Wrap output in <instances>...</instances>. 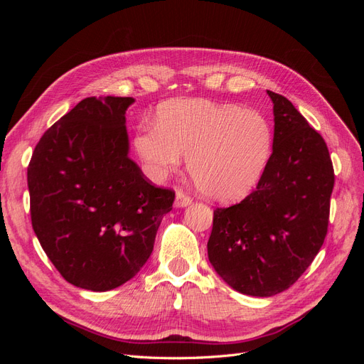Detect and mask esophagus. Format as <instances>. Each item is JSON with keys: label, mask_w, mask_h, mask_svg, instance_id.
<instances>
[{"label": "esophagus", "mask_w": 364, "mask_h": 364, "mask_svg": "<svg viewBox=\"0 0 364 364\" xmlns=\"http://www.w3.org/2000/svg\"><path fill=\"white\" fill-rule=\"evenodd\" d=\"M191 202H193V199L183 190H179L178 193H176V202H174V205L178 206V208L188 206Z\"/></svg>", "instance_id": "esophagus-1"}]
</instances>
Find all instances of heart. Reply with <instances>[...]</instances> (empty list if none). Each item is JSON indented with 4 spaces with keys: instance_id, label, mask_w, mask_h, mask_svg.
Returning <instances> with one entry per match:
<instances>
[{
    "instance_id": "b5f03b06",
    "label": "heart",
    "mask_w": 364,
    "mask_h": 364,
    "mask_svg": "<svg viewBox=\"0 0 364 364\" xmlns=\"http://www.w3.org/2000/svg\"><path fill=\"white\" fill-rule=\"evenodd\" d=\"M134 142L153 178L178 173L185 156L197 188L228 202L259 181L272 153L273 132L255 109L191 98L164 105L156 124L141 126Z\"/></svg>"
}]
</instances>
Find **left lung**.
Masks as SVG:
<instances>
[{
	"label": "left lung",
	"instance_id": "left-lung-1",
	"mask_svg": "<svg viewBox=\"0 0 364 364\" xmlns=\"http://www.w3.org/2000/svg\"><path fill=\"white\" fill-rule=\"evenodd\" d=\"M273 102V151L257 188L215 208L208 258L234 290L267 297L290 289L321 250L329 223L334 167L326 142L293 103Z\"/></svg>",
	"mask_w": 364,
	"mask_h": 364
}]
</instances>
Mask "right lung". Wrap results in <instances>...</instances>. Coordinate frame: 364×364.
Returning a JSON list of instances; mask_svg holds the SVG:
<instances>
[{
  "label": "right lung",
  "mask_w": 364,
  "mask_h": 364,
  "mask_svg": "<svg viewBox=\"0 0 364 364\" xmlns=\"http://www.w3.org/2000/svg\"><path fill=\"white\" fill-rule=\"evenodd\" d=\"M132 97H87L42 135L27 167L31 226L53 266L85 290H112L151 255L174 191L127 156Z\"/></svg>",
  "instance_id": "right-lung-1"
}]
</instances>
